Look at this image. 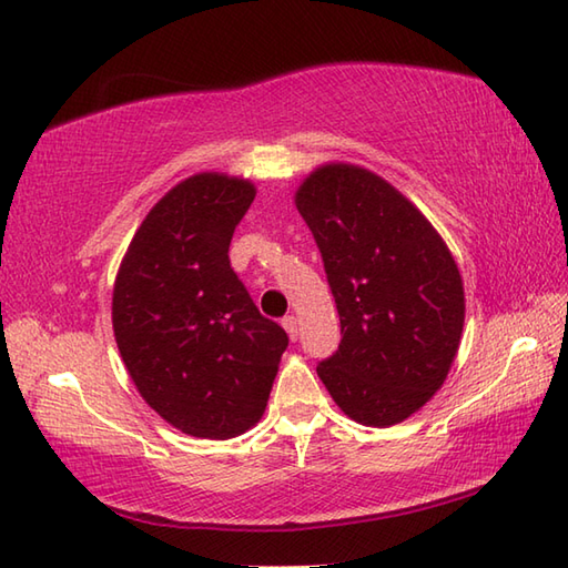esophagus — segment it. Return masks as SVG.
<instances>
[{
    "mask_svg": "<svg viewBox=\"0 0 568 568\" xmlns=\"http://www.w3.org/2000/svg\"><path fill=\"white\" fill-rule=\"evenodd\" d=\"M283 327H285V332H287V336H291V339L295 342V339H297V320H295L293 315L283 317Z\"/></svg>",
    "mask_w": 568,
    "mask_h": 568,
    "instance_id": "34e87169",
    "label": "esophagus"
}]
</instances>
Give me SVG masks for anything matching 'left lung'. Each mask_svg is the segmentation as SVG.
<instances>
[{"mask_svg": "<svg viewBox=\"0 0 568 568\" xmlns=\"http://www.w3.org/2000/svg\"><path fill=\"white\" fill-rule=\"evenodd\" d=\"M342 322L317 366L342 413L393 427L437 393L464 332V281L444 239L388 180L352 163L315 168L295 192Z\"/></svg>", "mask_w": 568, "mask_h": 568, "instance_id": "8db88e82", "label": "left lung"}]
</instances>
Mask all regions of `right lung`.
<instances>
[{
  "instance_id": "add662e5",
  "label": "right lung",
  "mask_w": 568,
  "mask_h": 568,
  "mask_svg": "<svg viewBox=\"0 0 568 568\" xmlns=\"http://www.w3.org/2000/svg\"><path fill=\"white\" fill-rule=\"evenodd\" d=\"M251 180L197 173L153 204L119 265L112 327L155 413L190 437L232 439L263 417L287 334L229 265Z\"/></svg>"
}]
</instances>
